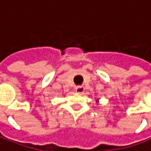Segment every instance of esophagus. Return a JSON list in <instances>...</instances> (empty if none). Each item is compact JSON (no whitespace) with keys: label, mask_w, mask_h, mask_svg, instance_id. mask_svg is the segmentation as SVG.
Segmentation results:
<instances>
[{"label":"esophagus","mask_w":151,"mask_h":151,"mask_svg":"<svg viewBox=\"0 0 151 151\" xmlns=\"http://www.w3.org/2000/svg\"><path fill=\"white\" fill-rule=\"evenodd\" d=\"M76 91L77 92V93H83L84 91V87L83 86H77L76 88Z\"/></svg>","instance_id":"esophagus-1"}]
</instances>
